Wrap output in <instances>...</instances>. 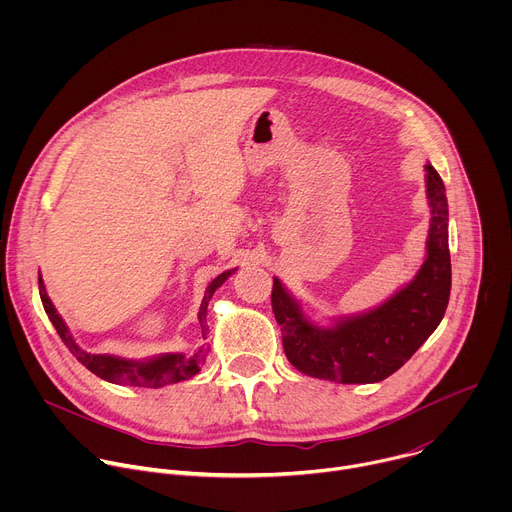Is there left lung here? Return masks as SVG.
<instances>
[{"label":"left lung","mask_w":512,"mask_h":512,"mask_svg":"<svg viewBox=\"0 0 512 512\" xmlns=\"http://www.w3.org/2000/svg\"><path fill=\"white\" fill-rule=\"evenodd\" d=\"M425 172L431 208L427 257L417 275L385 304L338 318L332 326H316L273 277L271 308L281 326L285 356L300 373L344 385L379 383L399 371L440 326L452 287L448 198L435 168L425 164Z\"/></svg>","instance_id":"left-lung-1"}]
</instances>
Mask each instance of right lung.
Returning <instances> with one entry per match:
<instances>
[{
  "instance_id": "1",
  "label": "right lung",
  "mask_w": 512,
  "mask_h": 512,
  "mask_svg": "<svg viewBox=\"0 0 512 512\" xmlns=\"http://www.w3.org/2000/svg\"><path fill=\"white\" fill-rule=\"evenodd\" d=\"M235 271L237 269H229V271L221 273L208 283L206 294H204L202 304H200V312H198V322H200V328H202V336L206 332V308H208V302H210L212 294L216 291V287H221L227 281V277H231ZM38 287H40L42 306H44L52 326L56 328L58 336L66 344V348L72 352V356H77V360L81 364H85V367L91 373H95L103 381H109V383H115V385L158 389V387H166V385H172V383L192 379L200 371V367L206 360L204 346H200L190 356H186L182 352H168V354H160V356H154V358H148V360H127V358H119V356H111V354H91V352L83 350L75 342V338L70 336L64 320L56 314V308L52 306L50 298L46 296L42 277H38Z\"/></svg>"
}]
</instances>
